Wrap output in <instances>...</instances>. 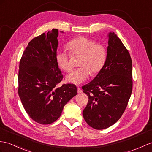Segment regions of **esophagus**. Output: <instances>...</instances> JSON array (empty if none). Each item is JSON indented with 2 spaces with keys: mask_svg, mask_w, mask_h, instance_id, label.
I'll list each match as a JSON object with an SVG mask.
<instances>
[{
  "mask_svg": "<svg viewBox=\"0 0 152 152\" xmlns=\"http://www.w3.org/2000/svg\"><path fill=\"white\" fill-rule=\"evenodd\" d=\"M82 93V90L81 89V88L77 87V93Z\"/></svg>",
  "mask_w": 152,
  "mask_h": 152,
  "instance_id": "obj_1",
  "label": "esophagus"
}]
</instances>
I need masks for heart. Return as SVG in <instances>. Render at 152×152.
Returning a JSON list of instances; mask_svg holds the SVG:
<instances>
[{"label": "heart", "mask_w": 152, "mask_h": 152, "mask_svg": "<svg viewBox=\"0 0 152 152\" xmlns=\"http://www.w3.org/2000/svg\"><path fill=\"white\" fill-rule=\"evenodd\" d=\"M69 54L58 50L56 53V62L60 69L68 72L72 68L70 56L81 55L78 65L76 69L66 76L69 83L80 85L86 81L91 72L95 75L100 72L104 67L107 58V49L100 43L91 39L79 36L69 41L66 45Z\"/></svg>", "instance_id": "b5f03b06"}]
</instances>
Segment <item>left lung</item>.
Wrapping results in <instances>:
<instances>
[{
    "label": "left lung",
    "instance_id": "1",
    "mask_svg": "<svg viewBox=\"0 0 152 152\" xmlns=\"http://www.w3.org/2000/svg\"><path fill=\"white\" fill-rule=\"evenodd\" d=\"M107 58L93 80L82 87L89 98L83 116L88 125L104 129L121 117L132 92V61L129 53L114 32L108 35Z\"/></svg>",
    "mask_w": 152,
    "mask_h": 152
}]
</instances>
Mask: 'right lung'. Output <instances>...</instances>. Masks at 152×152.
I'll list each match as a JSON object with an SVG mask.
<instances>
[{"label": "right lung", "mask_w": 152, "mask_h": 152, "mask_svg": "<svg viewBox=\"0 0 152 152\" xmlns=\"http://www.w3.org/2000/svg\"><path fill=\"white\" fill-rule=\"evenodd\" d=\"M59 31L52 29L31 40L20 60L18 93L30 117L41 124L59 118L65 105L77 94L75 84H58L63 75L56 62Z\"/></svg>", "instance_id": "add662e5"}]
</instances>
